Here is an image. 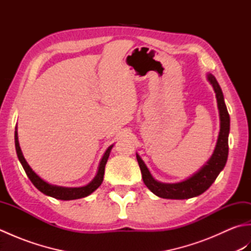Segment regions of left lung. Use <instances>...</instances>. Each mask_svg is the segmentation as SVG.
Wrapping results in <instances>:
<instances>
[{
    "instance_id": "obj_1",
    "label": "left lung",
    "mask_w": 251,
    "mask_h": 251,
    "mask_svg": "<svg viewBox=\"0 0 251 251\" xmlns=\"http://www.w3.org/2000/svg\"><path fill=\"white\" fill-rule=\"evenodd\" d=\"M207 79L216 93L218 110H219L220 116V131L215 151L210 158L202 165V167H201V169L197 170L191 177L180 181V182H161L153 177L139 154L136 153L143 182L152 193L158 197H162V199L188 200L201 195L215 182V180L226 164L228 154V134H230V115H228L221 87L219 83L217 82L216 77L211 73H208Z\"/></svg>"
}]
</instances>
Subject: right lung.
I'll use <instances>...</instances> for the list:
<instances>
[{"instance_id": "add662e5", "label": "right lung", "mask_w": 251, "mask_h": 251, "mask_svg": "<svg viewBox=\"0 0 251 251\" xmlns=\"http://www.w3.org/2000/svg\"><path fill=\"white\" fill-rule=\"evenodd\" d=\"M113 146L114 145H111L105 150L103 156L100 161L98 172H97V174H96L95 178L90 181L88 184L83 185V186H76V188H68V186L54 185V184L46 182V181L42 179L39 175H36L34 173V170L30 167V165L26 163L25 158L24 157V154H23V152H21L19 141H18L17 128H16V130H15L16 152H17V156H18L19 162L21 163V165H23V167L25 169L26 176H28V178L31 180V182L34 184L35 188L39 191H41L42 193L47 195V196L54 197V199H57V200H61V201H71V200L83 199V197H86V196L90 195L93 192H95L99 188L103 181L104 167H105L106 162H108L110 152L112 150V148H113Z\"/></svg>"}]
</instances>
